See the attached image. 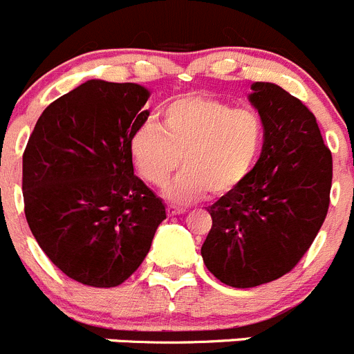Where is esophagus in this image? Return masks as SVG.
Returning a JSON list of instances; mask_svg holds the SVG:
<instances>
[{"instance_id": "34e87169", "label": "esophagus", "mask_w": 354, "mask_h": 354, "mask_svg": "<svg viewBox=\"0 0 354 354\" xmlns=\"http://www.w3.org/2000/svg\"><path fill=\"white\" fill-rule=\"evenodd\" d=\"M183 213H185L183 207L167 206V214H169V216H178V214H183Z\"/></svg>"}]
</instances>
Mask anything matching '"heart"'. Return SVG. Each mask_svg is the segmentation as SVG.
<instances>
[{
  "mask_svg": "<svg viewBox=\"0 0 354 354\" xmlns=\"http://www.w3.org/2000/svg\"><path fill=\"white\" fill-rule=\"evenodd\" d=\"M263 145L259 115L211 97L176 99L162 113V124L141 125L131 140L138 173L162 187L173 171L185 167L167 187L169 199L187 203L234 192L255 166Z\"/></svg>",
  "mask_w": 354,
  "mask_h": 354,
  "instance_id": "heart-1",
  "label": "heart"
}]
</instances>
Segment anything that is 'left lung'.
<instances>
[{
	"mask_svg": "<svg viewBox=\"0 0 354 354\" xmlns=\"http://www.w3.org/2000/svg\"><path fill=\"white\" fill-rule=\"evenodd\" d=\"M252 88L262 153L234 192L207 207L213 225L201 248L207 270L234 288L274 281L300 262L325 222L332 188V153L311 110L274 84Z\"/></svg>",
	"mask_w": 354,
	"mask_h": 354,
	"instance_id": "1",
	"label": "left lung"
}]
</instances>
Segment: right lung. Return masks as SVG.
I'll return each instance as SVG.
<instances>
[{"mask_svg":"<svg viewBox=\"0 0 354 354\" xmlns=\"http://www.w3.org/2000/svg\"><path fill=\"white\" fill-rule=\"evenodd\" d=\"M148 95L138 84L85 82L45 108L26 145L28 225L50 262L82 285H122L166 220L164 203L132 166Z\"/></svg>","mask_w":354,"mask_h":354,"instance_id":"right-lung-1","label":"right lung"}]
</instances>
